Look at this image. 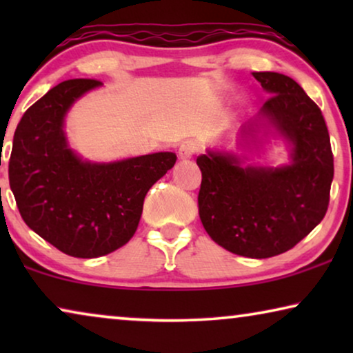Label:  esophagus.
Here are the masks:
<instances>
[{
	"mask_svg": "<svg viewBox=\"0 0 353 353\" xmlns=\"http://www.w3.org/2000/svg\"><path fill=\"white\" fill-rule=\"evenodd\" d=\"M196 152H197V144L194 141L181 143L180 149H178V156H180V159H183V161H186V159H191Z\"/></svg>",
	"mask_w": 353,
	"mask_h": 353,
	"instance_id": "obj_1",
	"label": "esophagus"
}]
</instances>
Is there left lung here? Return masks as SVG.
<instances>
[{
  "label": "left lung",
  "mask_w": 353,
  "mask_h": 353,
  "mask_svg": "<svg viewBox=\"0 0 353 353\" xmlns=\"http://www.w3.org/2000/svg\"><path fill=\"white\" fill-rule=\"evenodd\" d=\"M252 75L272 98L241 128L239 144L257 146L260 132H273L289 144L291 162L243 165L245 156L201 154L197 204L202 225L216 244L243 257L268 259L292 249L323 220L334 161L321 110L302 86L276 72Z\"/></svg>",
  "instance_id": "8db88e82"
}]
</instances>
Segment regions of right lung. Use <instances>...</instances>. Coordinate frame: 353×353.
Masks as SVG:
<instances>
[{"label": "right lung", "mask_w": 353, "mask_h": 353, "mask_svg": "<svg viewBox=\"0 0 353 353\" xmlns=\"http://www.w3.org/2000/svg\"><path fill=\"white\" fill-rule=\"evenodd\" d=\"M98 80H65L27 109L14 133L9 185L23 221L67 255L94 259L132 239L143 202L175 165L173 152L115 162L83 161L72 151L65 115Z\"/></svg>", "instance_id": "add662e5"}]
</instances>
